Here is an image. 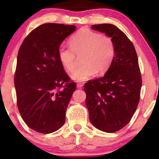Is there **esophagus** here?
<instances>
[{"label": "esophagus", "mask_w": 159, "mask_h": 159, "mask_svg": "<svg viewBox=\"0 0 159 159\" xmlns=\"http://www.w3.org/2000/svg\"><path fill=\"white\" fill-rule=\"evenodd\" d=\"M84 84L82 83V82H78V83L77 84V87L78 88H82V87H83Z\"/></svg>", "instance_id": "1"}]
</instances>
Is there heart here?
Returning a JSON list of instances; mask_svg holds the SVG:
<instances>
[{
  "label": "heart",
  "instance_id": "1",
  "mask_svg": "<svg viewBox=\"0 0 159 159\" xmlns=\"http://www.w3.org/2000/svg\"><path fill=\"white\" fill-rule=\"evenodd\" d=\"M70 47L61 46L58 50V60L63 66L71 71L76 64V55L82 56L83 64L71 74L76 81H84L98 72L105 73L109 68L115 55L114 43L106 34L88 28L80 30L69 40Z\"/></svg>",
  "mask_w": 159,
  "mask_h": 159
}]
</instances>
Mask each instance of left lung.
Wrapping results in <instances>:
<instances>
[{"instance_id": "left-lung-1", "label": "left lung", "mask_w": 159, "mask_h": 159, "mask_svg": "<svg viewBox=\"0 0 159 159\" xmlns=\"http://www.w3.org/2000/svg\"><path fill=\"white\" fill-rule=\"evenodd\" d=\"M91 28L111 38L115 55L103 77L84 84L86 106L93 125L112 133L129 122L140 101L142 77L138 58L131 40L116 26L102 24Z\"/></svg>"}]
</instances>
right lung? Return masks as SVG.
Here are the masks:
<instances>
[{"label":"right lung","instance_id":"add662e5","mask_svg":"<svg viewBox=\"0 0 159 159\" xmlns=\"http://www.w3.org/2000/svg\"><path fill=\"white\" fill-rule=\"evenodd\" d=\"M75 28L43 24L30 32L19 50L14 75L17 107L26 125L40 133L55 132L66 120L77 84L64 71L58 50Z\"/></svg>","mask_w":159,"mask_h":159}]
</instances>
